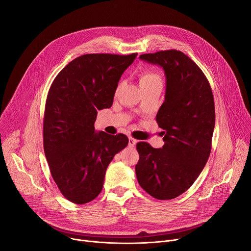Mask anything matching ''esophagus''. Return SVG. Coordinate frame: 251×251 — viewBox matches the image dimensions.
<instances>
[{"instance_id":"obj_1","label":"esophagus","mask_w":251,"mask_h":251,"mask_svg":"<svg viewBox=\"0 0 251 251\" xmlns=\"http://www.w3.org/2000/svg\"><path fill=\"white\" fill-rule=\"evenodd\" d=\"M136 142H137V140L135 139V138H133V137H129V143H128V146L130 147V148H134L135 147V144H136Z\"/></svg>"}]
</instances>
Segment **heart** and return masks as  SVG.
I'll use <instances>...</instances> for the list:
<instances>
[{"instance_id": "obj_1", "label": "heart", "mask_w": 251, "mask_h": 251, "mask_svg": "<svg viewBox=\"0 0 251 251\" xmlns=\"http://www.w3.org/2000/svg\"><path fill=\"white\" fill-rule=\"evenodd\" d=\"M154 81H162L161 75L152 70H143L139 73V83L141 87L147 86Z\"/></svg>"}]
</instances>
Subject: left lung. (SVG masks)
<instances>
[{"label":"left lung","mask_w":251,"mask_h":251,"mask_svg":"<svg viewBox=\"0 0 251 251\" xmlns=\"http://www.w3.org/2000/svg\"><path fill=\"white\" fill-rule=\"evenodd\" d=\"M139 58L163 67L167 85L165 101L155 117L164 130L165 144L162 149L143 141L136 144V177L154 199L173 200L192 185L207 162L216 119L213 91L201 69L180 50Z\"/></svg>","instance_id":"left-lung-1"}]
</instances>
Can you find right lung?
<instances>
[{"mask_svg":"<svg viewBox=\"0 0 251 251\" xmlns=\"http://www.w3.org/2000/svg\"><path fill=\"white\" fill-rule=\"evenodd\" d=\"M137 54H86L65 66L46 100L44 150L61 193L76 204L100 193L109 164L125 149L122 133H97L98 111L110 108L123 72Z\"/></svg>","mask_w":251,"mask_h":251,"instance_id":"1","label":"right lung"}]
</instances>
